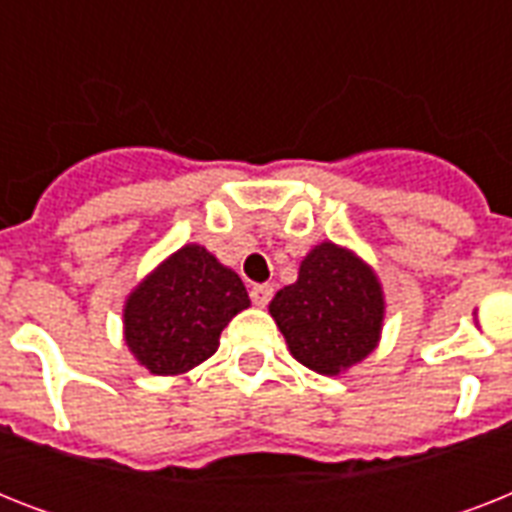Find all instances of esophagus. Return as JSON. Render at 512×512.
Returning a JSON list of instances; mask_svg holds the SVG:
<instances>
[{"label":"esophagus","mask_w":512,"mask_h":512,"mask_svg":"<svg viewBox=\"0 0 512 512\" xmlns=\"http://www.w3.org/2000/svg\"><path fill=\"white\" fill-rule=\"evenodd\" d=\"M249 297H252V303L263 308V305L271 303L273 287H271V284H255V287L249 289Z\"/></svg>","instance_id":"1"}]
</instances>
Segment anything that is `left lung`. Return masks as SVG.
<instances>
[{"label": "left lung", "instance_id": "obj_1", "mask_svg": "<svg viewBox=\"0 0 512 512\" xmlns=\"http://www.w3.org/2000/svg\"><path fill=\"white\" fill-rule=\"evenodd\" d=\"M268 311L300 364L335 377L377 348L385 297L361 257L321 241L300 263L295 284L279 289Z\"/></svg>", "mask_w": 512, "mask_h": 512}]
</instances>
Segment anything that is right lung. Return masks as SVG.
Returning <instances> with one entry per match:
<instances>
[{
	"label": "right lung",
	"mask_w": 512,
	"mask_h": 512,
	"mask_svg": "<svg viewBox=\"0 0 512 512\" xmlns=\"http://www.w3.org/2000/svg\"><path fill=\"white\" fill-rule=\"evenodd\" d=\"M249 308L239 273L199 244H185L132 289L124 342L154 374H183L207 361L228 321Z\"/></svg>",
	"instance_id": "add662e5"
}]
</instances>
